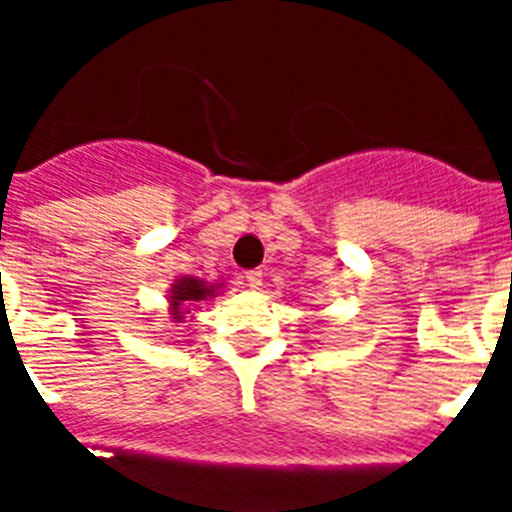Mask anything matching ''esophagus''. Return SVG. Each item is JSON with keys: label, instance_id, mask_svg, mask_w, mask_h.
Listing matches in <instances>:
<instances>
[{"label": "esophagus", "instance_id": "obj_1", "mask_svg": "<svg viewBox=\"0 0 512 512\" xmlns=\"http://www.w3.org/2000/svg\"><path fill=\"white\" fill-rule=\"evenodd\" d=\"M261 277H264V274H261V269H248L246 274H243V279H246V284L251 289H259L261 287Z\"/></svg>", "mask_w": 512, "mask_h": 512}]
</instances>
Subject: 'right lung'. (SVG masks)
Instances as JSON below:
<instances>
[{"instance_id":"right-lung-1","label":"right lung","mask_w":512,"mask_h":512,"mask_svg":"<svg viewBox=\"0 0 512 512\" xmlns=\"http://www.w3.org/2000/svg\"><path fill=\"white\" fill-rule=\"evenodd\" d=\"M212 295V289L205 287L200 279H182V282H176L174 289H171V305H174V315L176 320H182V310H187L192 302H200L205 297Z\"/></svg>"}]
</instances>
